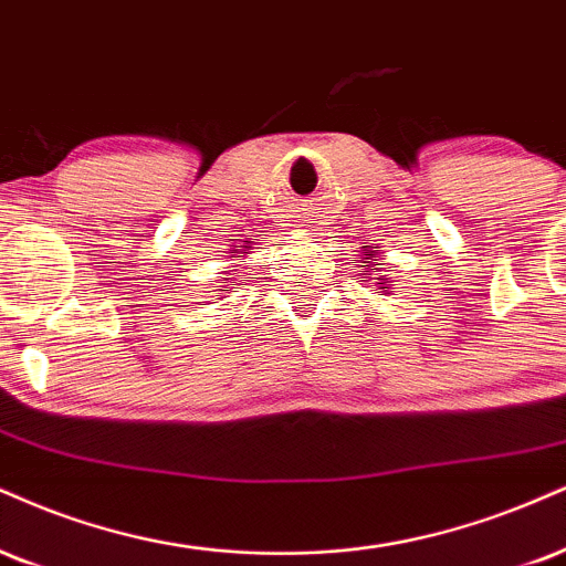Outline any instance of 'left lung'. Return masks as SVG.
<instances>
[{"instance_id":"left-lung-1","label":"left lung","mask_w":566,"mask_h":566,"mask_svg":"<svg viewBox=\"0 0 566 566\" xmlns=\"http://www.w3.org/2000/svg\"><path fill=\"white\" fill-rule=\"evenodd\" d=\"M366 248H369V244H366ZM364 263L366 265H369V271H374V265H382V263H377V253H374V250H369V253H366V258H364ZM371 276V274H369ZM364 282H366V276H364ZM374 284H377V287L379 290H382L385 292V295H387V292H390V284H387L385 282V279H377V282H374Z\"/></svg>"}]
</instances>
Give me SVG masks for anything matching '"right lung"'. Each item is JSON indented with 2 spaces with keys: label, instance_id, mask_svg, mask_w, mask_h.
I'll return each instance as SVG.
<instances>
[{
  "label": "right lung",
  "instance_id": "1",
  "mask_svg": "<svg viewBox=\"0 0 566 566\" xmlns=\"http://www.w3.org/2000/svg\"><path fill=\"white\" fill-rule=\"evenodd\" d=\"M237 258H240V255H237Z\"/></svg>",
  "mask_w": 566,
  "mask_h": 566
}]
</instances>
